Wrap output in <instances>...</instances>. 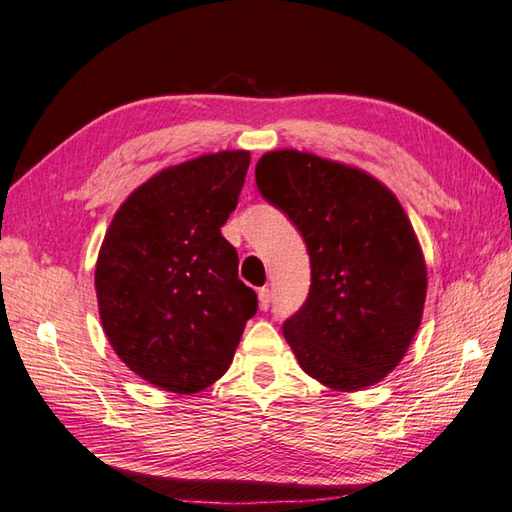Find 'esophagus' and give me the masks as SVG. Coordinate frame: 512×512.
Wrapping results in <instances>:
<instances>
[{
  "instance_id": "obj_1",
  "label": "esophagus",
  "mask_w": 512,
  "mask_h": 512,
  "mask_svg": "<svg viewBox=\"0 0 512 512\" xmlns=\"http://www.w3.org/2000/svg\"><path fill=\"white\" fill-rule=\"evenodd\" d=\"M258 302H260V309H263V311L269 309V304H271V291H269V287L258 289Z\"/></svg>"
}]
</instances>
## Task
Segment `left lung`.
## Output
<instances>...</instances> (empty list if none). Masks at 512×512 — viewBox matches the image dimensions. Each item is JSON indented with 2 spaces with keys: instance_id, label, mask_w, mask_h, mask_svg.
Segmentation results:
<instances>
[{
  "instance_id": "obj_1",
  "label": "left lung",
  "mask_w": 512,
  "mask_h": 512,
  "mask_svg": "<svg viewBox=\"0 0 512 512\" xmlns=\"http://www.w3.org/2000/svg\"><path fill=\"white\" fill-rule=\"evenodd\" d=\"M256 186L309 249V298L282 324L300 368L337 392L379 383L410 348L427 295L399 199L355 166L293 149L260 157Z\"/></svg>"
}]
</instances>
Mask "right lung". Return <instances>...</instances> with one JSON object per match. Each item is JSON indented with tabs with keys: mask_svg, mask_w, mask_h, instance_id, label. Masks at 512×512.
Here are the masks:
<instances>
[{
	"mask_svg": "<svg viewBox=\"0 0 512 512\" xmlns=\"http://www.w3.org/2000/svg\"><path fill=\"white\" fill-rule=\"evenodd\" d=\"M247 168V151L164 168L131 192L100 245L102 328L127 368L155 388L195 394L221 379L258 309L221 236Z\"/></svg>",
	"mask_w": 512,
	"mask_h": 512,
	"instance_id": "1",
	"label": "right lung"
}]
</instances>
